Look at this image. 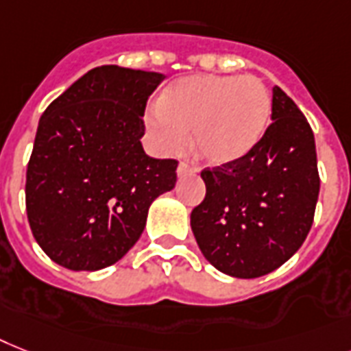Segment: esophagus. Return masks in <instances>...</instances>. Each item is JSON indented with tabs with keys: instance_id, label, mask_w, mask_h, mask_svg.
I'll use <instances>...</instances> for the list:
<instances>
[{
	"instance_id": "34e87169",
	"label": "esophagus",
	"mask_w": 351,
	"mask_h": 351,
	"mask_svg": "<svg viewBox=\"0 0 351 351\" xmlns=\"http://www.w3.org/2000/svg\"><path fill=\"white\" fill-rule=\"evenodd\" d=\"M196 169L195 167H191L189 164H185V162H180V166H178V169H176V175L180 176H187V175H195Z\"/></svg>"
}]
</instances>
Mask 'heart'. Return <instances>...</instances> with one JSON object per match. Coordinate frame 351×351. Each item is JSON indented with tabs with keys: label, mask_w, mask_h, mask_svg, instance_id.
Instances as JSON below:
<instances>
[{
	"label": "heart",
	"mask_w": 351,
	"mask_h": 351,
	"mask_svg": "<svg viewBox=\"0 0 351 351\" xmlns=\"http://www.w3.org/2000/svg\"><path fill=\"white\" fill-rule=\"evenodd\" d=\"M272 95L252 75H189L171 82L146 115L162 153H180L187 135L207 164H230L254 149L269 126Z\"/></svg>",
	"instance_id": "obj_1"
}]
</instances>
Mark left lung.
Listing matches in <instances>:
<instances>
[{"mask_svg":"<svg viewBox=\"0 0 351 351\" xmlns=\"http://www.w3.org/2000/svg\"><path fill=\"white\" fill-rule=\"evenodd\" d=\"M272 124L250 153L202 171L205 198L191 213L204 258L232 278L279 269L306 240L319 196L315 141L308 121L279 86Z\"/></svg>","mask_w":351,"mask_h":351,"instance_id":"obj_1","label":"left lung"}]
</instances>
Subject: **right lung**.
Wrapping results in <instances>:
<instances>
[{
    "label": "right lung",
    "instance_id": "obj_1",
    "mask_svg": "<svg viewBox=\"0 0 351 351\" xmlns=\"http://www.w3.org/2000/svg\"><path fill=\"white\" fill-rule=\"evenodd\" d=\"M164 75L97 66L45 110L27 169V215L45 254L93 272L128 254L178 162L142 147L144 110Z\"/></svg>",
    "mask_w": 351,
    "mask_h": 351
}]
</instances>
